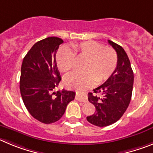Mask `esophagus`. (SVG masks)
Wrapping results in <instances>:
<instances>
[{
  "instance_id": "1",
  "label": "esophagus",
  "mask_w": 153,
  "mask_h": 153,
  "mask_svg": "<svg viewBox=\"0 0 153 153\" xmlns=\"http://www.w3.org/2000/svg\"><path fill=\"white\" fill-rule=\"evenodd\" d=\"M75 99L77 100L82 101V102H87L88 101V98L84 94H80L76 93V96H75Z\"/></svg>"
}]
</instances>
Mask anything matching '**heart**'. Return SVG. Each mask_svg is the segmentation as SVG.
Listing matches in <instances>:
<instances>
[{
	"label": "heart",
	"mask_w": 153,
	"mask_h": 153,
	"mask_svg": "<svg viewBox=\"0 0 153 153\" xmlns=\"http://www.w3.org/2000/svg\"><path fill=\"white\" fill-rule=\"evenodd\" d=\"M76 58L85 60L82 69L73 71L64 78L65 85L71 89L83 91L94 84L99 85L107 81L114 73L117 64V56L114 49L104 46L94 40L71 45L70 49L62 46L56 55L59 69L67 72L75 67Z\"/></svg>",
	"instance_id": "heart-1"
}]
</instances>
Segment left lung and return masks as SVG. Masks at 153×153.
<instances>
[{"instance_id": "obj_1", "label": "left lung", "mask_w": 153, "mask_h": 153, "mask_svg": "<svg viewBox=\"0 0 153 153\" xmlns=\"http://www.w3.org/2000/svg\"><path fill=\"white\" fill-rule=\"evenodd\" d=\"M117 55V65L111 77L103 85L88 93L89 102L96 111L87 117L91 124L103 127L120 120L130 104L133 86V71L124 49L118 44L108 40Z\"/></svg>"}]
</instances>
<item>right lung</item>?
Returning a JSON list of instances; mask_svg holds the SVG:
<instances>
[{
    "label": "right lung",
    "instance_id": "right-lung-1",
    "mask_svg": "<svg viewBox=\"0 0 153 153\" xmlns=\"http://www.w3.org/2000/svg\"><path fill=\"white\" fill-rule=\"evenodd\" d=\"M63 40L48 37L36 42L23 58L20 89L27 111L37 120L49 124L63 116L75 92L63 89L53 92L61 81L56 55Z\"/></svg>",
    "mask_w": 153,
    "mask_h": 153
}]
</instances>
